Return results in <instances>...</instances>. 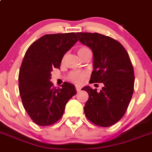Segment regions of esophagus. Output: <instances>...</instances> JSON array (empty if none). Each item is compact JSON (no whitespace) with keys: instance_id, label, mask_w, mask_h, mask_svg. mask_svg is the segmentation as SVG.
I'll return each instance as SVG.
<instances>
[{"instance_id":"34e87169","label":"esophagus","mask_w":152,"mask_h":152,"mask_svg":"<svg viewBox=\"0 0 152 152\" xmlns=\"http://www.w3.org/2000/svg\"><path fill=\"white\" fill-rule=\"evenodd\" d=\"M80 89H81V88H80V86H76V92H80Z\"/></svg>"}]
</instances>
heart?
<instances>
[{
    "label": "heart",
    "mask_w": 152,
    "mask_h": 152,
    "mask_svg": "<svg viewBox=\"0 0 152 152\" xmlns=\"http://www.w3.org/2000/svg\"><path fill=\"white\" fill-rule=\"evenodd\" d=\"M87 49L88 48L85 47H80L78 50V54L81 53L82 52H83ZM86 76V72H83V71H73V72H70L69 75V80L72 81V83H75L76 84H80L83 82Z\"/></svg>",
    "instance_id": "1"
}]
</instances>
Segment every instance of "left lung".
<instances>
[{"mask_svg":"<svg viewBox=\"0 0 152 152\" xmlns=\"http://www.w3.org/2000/svg\"><path fill=\"white\" fill-rule=\"evenodd\" d=\"M80 41L93 53L90 83H102L100 92L85 86L89 99L84 106L86 118L101 127L118 122L127 111L134 91V75L129 53L121 43L98 33H77Z\"/></svg>","mask_w":152,"mask_h":152,"instance_id":"obj_1","label":"left lung"}]
</instances>
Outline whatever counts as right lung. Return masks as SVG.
Returning <instances> with one entry per match:
<instances>
[{"label": "right lung", "mask_w": 152, "mask_h": 152, "mask_svg": "<svg viewBox=\"0 0 152 152\" xmlns=\"http://www.w3.org/2000/svg\"><path fill=\"white\" fill-rule=\"evenodd\" d=\"M79 40L75 33L46 34L30 45L20 69L19 92L23 107L40 126L56 123L63 116L67 102L76 93L65 82L55 88L51 71L60 68L64 54Z\"/></svg>", "instance_id": "obj_1"}]
</instances>
